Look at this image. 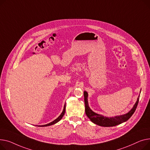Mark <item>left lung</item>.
I'll list each match as a JSON object with an SVG mask.
<instances>
[{"label":"left lung","mask_w":150,"mask_h":150,"mask_svg":"<svg viewBox=\"0 0 150 150\" xmlns=\"http://www.w3.org/2000/svg\"><path fill=\"white\" fill-rule=\"evenodd\" d=\"M83 94H84V101H85L86 115L90 119V120L92 122L94 123V124L101 127H105L116 126L128 120L135 112L137 106V104L139 103V99L140 97V96H138L137 100L136 103L134 104V107L128 112L125 114H123V115L109 117H104L103 116L100 115V114H97L94 111H93L88 106V93L85 91L83 93Z\"/></svg>","instance_id":"8db88e82"}]
</instances>
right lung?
<instances>
[{"label": "right lung", "mask_w": 150, "mask_h": 150, "mask_svg": "<svg viewBox=\"0 0 150 150\" xmlns=\"http://www.w3.org/2000/svg\"><path fill=\"white\" fill-rule=\"evenodd\" d=\"M65 105H64V110H63V111L62 112V113L60 114V115L56 119H55L54 121H52V122H50V123H49V124H46V125H39V126H38V127H47V126H50V125H53V124H56L57 122H58L59 120H61V119L63 117V116H64V115L65 114Z\"/></svg>", "instance_id": "add662e5"}]
</instances>
